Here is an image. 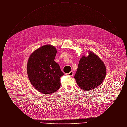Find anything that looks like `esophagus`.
<instances>
[{"label": "esophagus", "instance_id": "esophagus-1", "mask_svg": "<svg viewBox=\"0 0 127 127\" xmlns=\"http://www.w3.org/2000/svg\"><path fill=\"white\" fill-rule=\"evenodd\" d=\"M65 75L69 76H72L73 75V72L72 71H70V72L68 73H66Z\"/></svg>", "mask_w": 127, "mask_h": 127}]
</instances>
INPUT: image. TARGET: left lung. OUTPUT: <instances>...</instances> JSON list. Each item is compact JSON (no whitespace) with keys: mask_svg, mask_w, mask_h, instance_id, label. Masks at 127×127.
<instances>
[{"mask_svg":"<svg viewBox=\"0 0 127 127\" xmlns=\"http://www.w3.org/2000/svg\"><path fill=\"white\" fill-rule=\"evenodd\" d=\"M106 74V67L103 61L94 53L80 58L74 78L79 87L85 91L93 90L101 84Z\"/></svg>","mask_w":127,"mask_h":127,"instance_id":"1","label":"left lung"}]
</instances>
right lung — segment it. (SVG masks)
I'll list each match as a JSON object with an SVG mask.
<instances>
[{"instance_id":"add662e5","label":"right lung","mask_w":127,"mask_h":127,"mask_svg":"<svg viewBox=\"0 0 127 127\" xmlns=\"http://www.w3.org/2000/svg\"><path fill=\"white\" fill-rule=\"evenodd\" d=\"M57 50L51 45H44L30 55L27 63V73L31 84L43 94H52L61 87L60 78L64 74L54 61Z\"/></svg>"}]
</instances>
